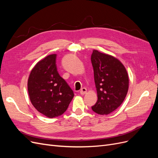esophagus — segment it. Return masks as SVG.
Masks as SVG:
<instances>
[{"label":"esophagus","mask_w":158,"mask_h":158,"mask_svg":"<svg viewBox=\"0 0 158 158\" xmlns=\"http://www.w3.org/2000/svg\"><path fill=\"white\" fill-rule=\"evenodd\" d=\"M86 92H87V89L85 88H82L80 92L81 95H84L85 94H86Z\"/></svg>","instance_id":"obj_1"}]
</instances>
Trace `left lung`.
Listing matches in <instances>:
<instances>
[{"label": "left lung", "instance_id": "obj_1", "mask_svg": "<svg viewBox=\"0 0 158 158\" xmlns=\"http://www.w3.org/2000/svg\"><path fill=\"white\" fill-rule=\"evenodd\" d=\"M98 101L92 107L99 114H109L116 110L126 98L129 80L125 66L115 57L97 50L91 56Z\"/></svg>", "mask_w": 158, "mask_h": 158}]
</instances>
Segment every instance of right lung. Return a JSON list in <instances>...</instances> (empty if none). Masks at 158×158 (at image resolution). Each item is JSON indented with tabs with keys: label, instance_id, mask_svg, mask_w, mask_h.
Segmentation results:
<instances>
[{
	"label": "right lung",
	"instance_id": "add662e5",
	"mask_svg": "<svg viewBox=\"0 0 158 158\" xmlns=\"http://www.w3.org/2000/svg\"><path fill=\"white\" fill-rule=\"evenodd\" d=\"M56 54L45 56L34 66L27 80L30 102L38 111L49 118L59 117L67 109L73 91L59 75Z\"/></svg>",
	"mask_w": 158,
	"mask_h": 158
}]
</instances>
